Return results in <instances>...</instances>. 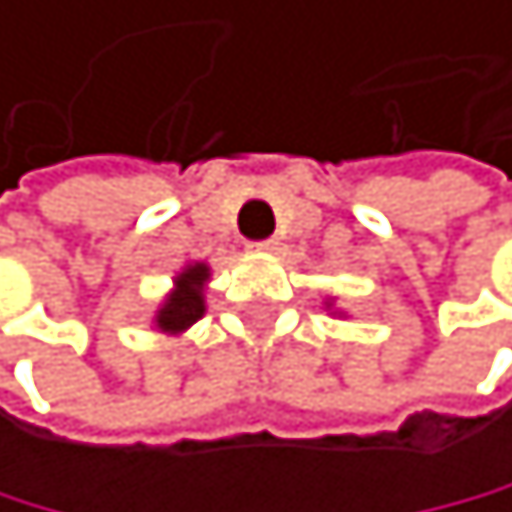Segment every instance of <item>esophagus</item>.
<instances>
[{"label":"esophagus","instance_id":"1","mask_svg":"<svg viewBox=\"0 0 512 512\" xmlns=\"http://www.w3.org/2000/svg\"><path fill=\"white\" fill-rule=\"evenodd\" d=\"M248 248H251V251H277V238H267V241H251Z\"/></svg>","mask_w":512,"mask_h":512}]
</instances>
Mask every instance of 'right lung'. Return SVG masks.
Instances as JSON below:
<instances>
[{
    "mask_svg": "<svg viewBox=\"0 0 512 512\" xmlns=\"http://www.w3.org/2000/svg\"><path fill=\"white\" fill-rule=\"evenodd\" d=\"M205 281H209V264L195 261L189 267H182L176 274V287L169 290V297L163 300V307L156 310V330L159 333H186L195 320H202L205 313Z\"/></svg>",
    "mask_w": 512,
    "mask_h": 512,
    "instance_id": "add662e5",
    "label": "right lung"
}]
</instances>
